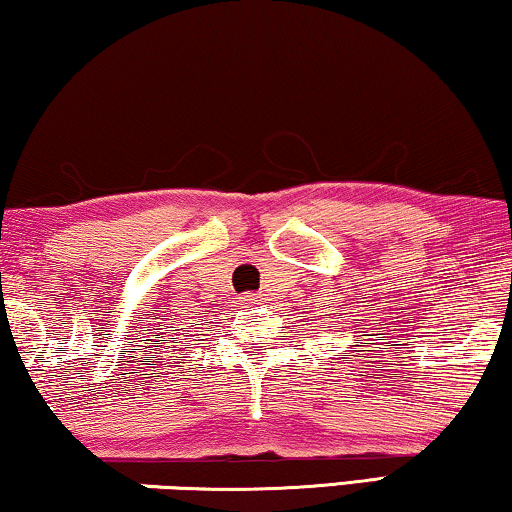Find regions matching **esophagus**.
<instances>
[{
    "label": "esophagus",
    "instance_id": "34e87169",
    "mask_svg": "<svg viewBox=\"0 0 512 512\" xmlns=\"http://www.w3.org/2000/svg\"><path fill=\"white\" fill-rule=\"evenodd\" d=\"M240 302H242L244 307H249V305H256V302H258V295H251V293H247V295H242Z\"/></svg>",
    "mask_w": 512,
    "mask_h": 512
}]
</instances>
